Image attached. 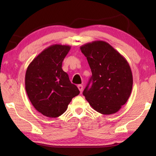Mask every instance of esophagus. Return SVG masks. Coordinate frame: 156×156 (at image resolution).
I'll list each match as a JSON object with an SVG mask.
<instances>
[{
  "mask_svg": "<svg viewBox=\"0 0 156 156\" xmlns=\"http://www.w3.org/2000/svg\"><path fill=\"white\" fill-rule=\"evenodd\" d=\"M78 89H79V90L80 91V92H82V91L83 90V86H82V84L78 85Z\"/></svg>",
  "mask_w": 156,
  "mask_h": 156,
  "instance_id": "obj_1",
  "label": "esophagus"
}]
</instances>
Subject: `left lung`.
Listing matches in <instances>:
<instances>
[{"instance_id": "8db88e82", "label": "left lung", "mask_w": 156, "mask_h": 156, "mask_svg": "<svg viewBox=\"0 0 156 156\" xmlns=\"http://www.w3.org/2000/svg\"><path fill=\"white\" fill-rule=\"evenodd\" d=\"M80 50L92 72L83 91L85 98L102 115L118 112L127 102L133 88V75L127 59L104 41L88 43L81 46Z\"/></svg>"}]
</instances>
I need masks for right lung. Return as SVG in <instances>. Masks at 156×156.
<instances>
[{
    "mask_svg": "<svg viewBox=\"0 0 156 156\" xmlns=\"http://www.w3.org/2000/svg\"><path fill=\"white\" fill-rule=\"evenodd\" d=\"M70 48L66 45H50L33 59L26 71L25 90L29 101L45 117L62 115L72 99L80 93L62 68Z\"/></svg>",
    "mask_w": 156,
    "mask_h": 156,
    "instance_id": "1",
    "label": "right lung"
}]
</instances>
